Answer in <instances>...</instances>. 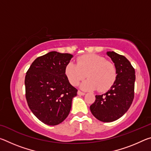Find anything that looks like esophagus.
Wrapping results in <instances>:
<instances>
[{
	"label": "esophagus",
	"mask_w": 151,
	"mask_h": 151,
	"mask_svg": "<svg viewBox=\"0 0 151 151\" xmlns=\"http://www.w3.org/2000/svg\"><path fill=\"white\" fill-rule=\"evenodd\" d=\"M78 95H85V93H83V92L81 91H78Z\"/></svg>",
	"instance_id": "34e87169"
}]
</instances>
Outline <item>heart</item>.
Instances as JSON below:
<instances>
[{"label":"heart","instance_id":"b5f03b06","mask_svg":"<svg viewBox=\"0 0 151 151\" xmlns=\"http://www.w3.org/2000/svg\"><path fill=\"white\" fill-rule=\"evenodd\" d=\"M65 74L73 86H77L87 76V80L81 85L82 88H97L99 92H105L115 82L117 71L114 63L106 60L104 57L95 54H87L78 57L76 65L71 62L68 63Z\"/></svg>","mask_w":151,"mask_h":151}]
</instances>
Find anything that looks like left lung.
<instances>
[{
	"label": "left lung",
	"mask_w": 151,
	"mask_h": 151,
	"mask_svg": "<svg viewBox=\"0 0 151 151\" xmlns=\"http://www.w3.org/2000/svg\"><path fill=\"white\" fill-rule=\"evenodd\" d=\"M116 68V81L111 89L101 95H96L90 106L93 116L102 122H112L124 114L131 106L134 96L135 70L123 55L108 52Z\"/></svg>",
	"instance_id": "obj_1"
}]
</instances>
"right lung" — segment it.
<instances>
[{"label": "right lung", "mask_w": 151, "mask_h": 151, "mask_svg": "<svg viewBox=\"0 0 151 151\" xmlns=\"http://www.w3.org/2000/svg\"><path fill=\"white\" fill-rule=\"evenodd\" d=\"M73 55L52 51L36 58L25 76V96L37 118L57 125L69 114L77 89L70 85L65 68Z\"/></svg>", "instance_id": "1"}]
</instances>
